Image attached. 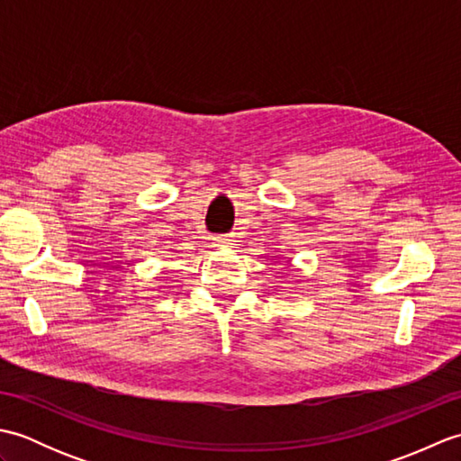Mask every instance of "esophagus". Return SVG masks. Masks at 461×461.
Wrapping results in <instances>:
<instances>
[{
	"label": "esophagus",
	"instance_id": "1",
	"mask_svg": "<svg viewBox=\"0 0 461 461\" xmlns=\"http://www.w3.org/2000/svg\"><path fill=\"white\" fill-rule=\"evenodd\" d=\"M236 240H231V238H228V236H218V238H213V248H218V249H230V248H233L236 246V243H233Z\"/></svg>",
	"mask_w": 461,
	"mask_h": 461
}]
</instances>
